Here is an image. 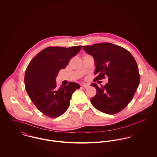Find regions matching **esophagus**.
Instances as JSON below:
<instances>
[{"label": "esophagus", "mask_w": 157, "mask_h": 157, "mask_svg": "<svg viewBox=\"0 0 157 157\" xmlns=\"http://www.w3.org/2000/svg\"><path fill=\"white\" fill-rule=\"evenodd\" d=\"M82 86L85 88H88L90 86V85L88 84H83V85H82Z\"/></svg>", "instance_id": "obj_1"}]
</instances>
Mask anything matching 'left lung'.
I'll return each mask as SVG.
<instances>
[{
    "label": "left lung",
    "instance_id": "obj_1",
    "mask_svg": "<svg viewBox=\"0 0 157 157\" xmlns=\"http://www.w3.org/2000/svg\"><path fill=\"white\" fill-rule=\"evenodd\" d=\"M83 48L94 59V74L97 76L94 80L109 77L104 86L90 85L97 90L96 95L90 98L92 105L105 113L120 112L132 100L140 83L139 71L134 57L126 49L111 43L84 46Z\"/></svg>",
    "mask_w": 157,
    "mask_h": 157
}]
</instances>
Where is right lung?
<instances>
[{
  "mask_svg": "<svg viewBox=\"0 0 157 157\" xmlns=\"http://www.w3.org/2000/svg\"><path fill=\"white\" fill-rule=\"evenodd\" d=\"M50 46L39 52L29 62L25 74L26 90L37 108L45 115L56 118L67 111L74 92L80 88L74 82L57 88L56 78L62 69L82 49Z\"/></svg>",
  "mask_w": 157,
  "mask_h": 157,
  "instance_id": "right-lung-1",
  "label": "right lung"
}]
</instances>
